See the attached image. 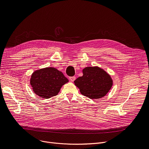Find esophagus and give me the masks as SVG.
Here are the masks:
<instances>
[{
	"label": "esophagus",
	"instance_id": "1",
	"mask_svg": "<svg viewBox=\"0 0 149 149\" xmlns=\"http://www.w3.org/2000/svg\"><path fill=\"white\" fill-rule=\"evenodd\" d=\"M69 78H70V79L71 81L73 82V81H74L75 80V78H75V77H70Z\"/></svg>",
	"mask_w": 149,
	"mask_h": 149
}]
</instances>
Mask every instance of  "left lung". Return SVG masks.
<instances>
[{
  "label": "left lung",
  "instance_id": "8db88e82",
  "mask_svg": "<svg viewBox=\"0 0 149 149\" xmlns=\"http://www.w3.org/2000/svg\"><path fill=\"white\" fill-rule=\"evenodd\" d=\"M83 75L74 81L81 94L90 99H100L109 92L113 81L107 72L99 67H87L82 70Z\"/></svg>",
  "mask_w": 149,
  "mask_h": 149
}]
</instances>
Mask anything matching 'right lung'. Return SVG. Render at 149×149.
Masks as SVG:
<instances>
[{
	"mask_svg": "<svg viewBox=\"0 0 149 149\" xmlns=\"http://www.w3.org/2000/svg\"><path fill=\"white\" fill-rule=\"evenodd\" d=\"M69 80L61 71L54 67L35 71L31 75L30 84L32 90L41 98L48 99L56 95L62 86Z\"/></svg>",
	"mask_w": 149,
	"mask_h": 149,
	"instance_id": "1",
	"label": "right lung"
}]
</instances>
